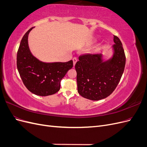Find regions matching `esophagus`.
Masks as SVG:
<instances>
[{"instance_id": "1", "label": "esophagus", "mask_w": 147, "mask_h": 147, "mask_svg": "<svg viewBox=\"0 0 147 147\" xmlns=\"http://www.w3.org/2000/svg\"><path fill=\"white\" fill-rule=\"evenodd\" d=\"M72 60H73L74 65H75V64H76V63H77V57H74V58L72 59Z\"/></svg>"}]
</instances>
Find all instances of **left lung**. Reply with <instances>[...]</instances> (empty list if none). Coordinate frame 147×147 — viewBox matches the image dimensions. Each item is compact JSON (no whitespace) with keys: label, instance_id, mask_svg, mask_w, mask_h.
Instances as JSON below:
<instances>
[{"label":"left lung","instance_id":"left-lung-1","mask_svg":"<svg viewBox=\"0 0 147 147\" xmlns=\"http://www.w3.org/2000/svg\"><path fill=\"white\" fill-rule=\"evenodd\" d=\"M113 56L103 59L102 54L79 56L75 64L78 92L84 98L99 100L106 98L115 90L123 74L126 56L119 38L113 35Z\"/></svg>","mask_w":147,"mask_h":147}]
</instances>
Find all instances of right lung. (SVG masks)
<instances>
[{"instance_id":"1","label":"right lung","mask_w":147,"mask_h":147,"mask_svg":"<svg viewBox=\"0 0 147 147\" xmlns=\"http://www.w3.org/2000/svg\"><path fill=\"white\" fill-rule=\"evenodd\" d=\"M33 28L24 34L21 41L17 53V69L29 91L40 96L54 94L60 90L62 78L72 68L73 61L44 63L36 58L28 45V35Z\"/></svg>"}]
</instances>
